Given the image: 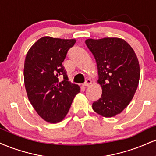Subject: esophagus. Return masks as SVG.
I'll return each instance as SVG.
<instances>
[{"instance_id": "esophagus-1", "label": "esophagus", "mask_w": 156, "mask_h": 156, "mask_svg": "<svg viewBox=\"0 0 156 156\" xmlns=\"http://www.w3.org/2000/svg\"><path fill=\"white\" fill-rule=\"evenodd\" d=\"M91 83H92V80H91L90 79H87L85 82H84L83 85V87H88V86L90 85Z\"/></svg>"}]
</instances>
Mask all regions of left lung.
<instances>
[{"instance_id":"obj_1","label":"left lung","mask_w":156,"mask_h":156,"mask_svg":"<svg viewBox=\"0 0 156 156\" xmlns=\"http://www.w3.org/2000/svg\"><path fill=\"white\" fill-rule=\"evenodd\" d=\"M86 44L95 58L102 95L92 108L105 117L122 112L133 99L140 77L139 61L133 48L119 38L89 39Z\"/></svg>"}]
</instances>
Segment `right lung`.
Instances as JSON below:
<instances>
[{
    "label": "right lung",
    "instance_id": "add662e5",
    "mask_svg": "<svg viewBox=\"0 0 156 156\" xmlns=\"http://www.w3.org/2000/svg\"><path fill=\"white\" fill-rule=\"evenodd\" d=\"M76 39L44 37L32 45L24 64V83L28 100L37 114L51 123L65 117L79 86L71 83L62 62ZM59 77H63L60 82Z\"/></svg>",
    "mask_w": 156,
    "mask_h": 156
}]
</instances>
